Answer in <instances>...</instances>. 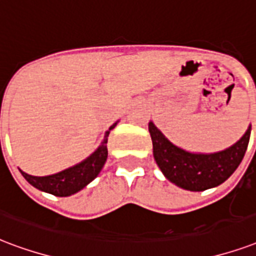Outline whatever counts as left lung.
<instances>
[{
  "mask_svg": "<svg viewBox=\"0 0 256 256\" xmlns=\"http://www.w3.org/2000/svg\"><path fill=\"white\" fill-rule=\"evenodd\" d=\"M149 132L154 160L166 180L185 190L202 192L223 184L236 170L248 146L251 124L239 141L214 153H194L174 145L152 120Z\"/></svg>",
  "mask_w": 256,
  "mask_h": 256,
  "instance_id": "8db88e82",
  "label": "left lung"
}]
</instances>
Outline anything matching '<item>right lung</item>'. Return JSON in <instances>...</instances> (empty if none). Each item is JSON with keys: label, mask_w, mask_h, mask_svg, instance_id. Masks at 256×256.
Masks as SVG:
<instances>
[{"label": "right lung", "mask_w": 256, "mask_h": 256, "mask_svg": "<svg viewBox=\"0 0 256 256\" xmlns=\"http://www.w3.org/2000/svg\"><path fill=\"white\" fill-rule=\"evenodd\" d=\"M120 120H116L115 124L110 126L104 134L103 141L100 145L98 146V149L92 154H90L87 158H84L82 162L76 164L74 166L67 168L64 170L54 173L50 176H32L25 173L20 169L21 174L24 176V178L28 181L29 184L37 188L42 192L50 193L54 196L58 198H67L71 194H75L87 185L96 178V176L100 173L102 168L104 166V162L107 160V138L112 128L118 124Z\"/></svg>", "instance_id": "obj_1"}]
</instances>
